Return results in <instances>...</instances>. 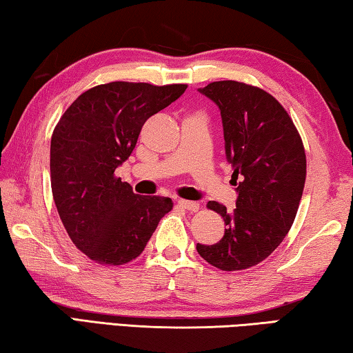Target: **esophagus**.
<instances>
[{"label":"esophagus","instance_id":"esophagus-1","mask_svg":"<svg viewBox=\"0 0 353 353\" xmlns=\"http://www.w3.org/2000/svg\"><path fill=\"white\" fill-rule=\"evenodd\" d=\"M178 205L183 209H188L190 212H196L200 209V205L196 201H188V200H178Z\"/></svg>","mask_w":353,"mask_h":353}]
</instances>
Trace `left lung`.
Wrapping results in <instances>:
<instances>
[{
    "mask_svg": "<svg viewBox=\"0 0 353 353\" xmlns=\"http://www.w3.org/2000/svg\"><path fill=\"white\" fill-rule=\"evenodd\" d=\"M199 91L220 110L239 196L232 212L208 203L223 217L225 236L214 245L196 243V251L215 268L246 270L265 261L293 225L305 184L304 145L292 117L267 91L236 80Z\"/></svg>",
    "mask_w": 353,
    "mask_h": 353,
    "instance_id": "1",
    "label": "left lung"
}]
</instances>
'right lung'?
Returning a JSON list of instances; mask_svg holds the SVG:
<instances>
[{"label": "right lung", "instance_id": "right-lung-1", "mask_svg": "<svg viewBox=\"0 0 353 353\" xmlns=\"http://www.w3.org/2000/svg\"><path fill=\"white\" fill-rule=\"evenodd\" d=\"M188 85L111 82L85 91L65 111L51 139V186L72 243L102 265H123L144 251L165 196L133 194L114 172L132 154L144 122Z\"/></svg>", "mask_w": 353, "mask_h": 353}]
</instances>
